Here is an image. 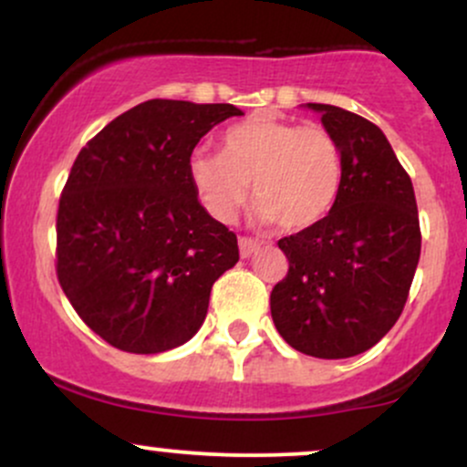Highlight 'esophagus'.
Instances as JSON below:
<instances>
[{
  "mask_svg": "<svg viewBox=\"0 0 467 467\" xmlns=\"http://www.w3.org/2000/svg\"><path fill=\"white\" fill-rule=\"evenodd\" d=\"M259 241L256 239H252V237H239V252H241V256H250L252 252H256L259 250Z\"/></svg>",
  "mask_w": 467,
  "mask_h": 467,
  "instance_id": "34e87169",
  "label": "esophagus"
}]
</instances>
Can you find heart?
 Segmentation results:
<instances>
[{
	"mask_svg": "<svg viewBox=\"0 0 467 467\" xmlns=\"http://www.w3.org/2000/svg\"><path fill=\"white\" fill-rule=\"evenodd\" d=\"M189 178L203 211L233 222L248 200L259 222L305 230L329 215L345 182V158L323 125L254 116L226 130L222 153L195 151Z\"/></svg>",
	"mask_w": 467,
	"mask_h": 467,
	"instance_id": "heart-1",
	"label": "heart"
}]
</instances>
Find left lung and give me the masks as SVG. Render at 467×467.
Here are the masks:
<instances>
[{"label": "left lung", "instance_id": "left-lung-1", "mask_svg": "<svg viewBox=\"0 0 467 467\" xmlns=\"http://www.w3.org/2000/svg\"><path fill=\"white\" fill-rule=\"evenodd\" d=\"M320 111L345 158V182L323 222L278 239L289 267L270 312L289 347L325 360L378 345L398 323L421 252L415 191L378 125L334 105Z\"/></svg>", "mask_w": 467, "mask_h": 467}]
</instances>
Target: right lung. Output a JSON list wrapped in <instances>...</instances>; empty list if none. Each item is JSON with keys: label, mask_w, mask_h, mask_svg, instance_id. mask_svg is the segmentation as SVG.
I'll use <instances>...</instances> for the list:
<instances>
[{"label": "right lung", "mask_w": 467, "mask_h": 467, "mask_svg": "<svg viewBox=\"0 0 467 467\" xmlns=\"http://www.w3.org/2000/svg\"><path fill=\"white\" fill-rule=\"evenodd\" d=\"M241 109L153 99L80 149L57 213V276L85 325L130 353L197 334L213 283L239 261L237 234L203 211L189 160Z\"/></svg>", "instance_id": "1"}]
</instances>
